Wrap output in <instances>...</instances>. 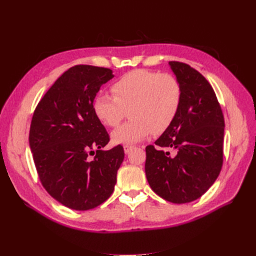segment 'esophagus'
Listing matches in <instances>:
<instances>
[{
  "mask_svg": "<svg viewBox=\"0 0 256 256\" xmlns=\"http://www.w3.org/2000/svg\"><path fill=\"white\" fill-rule=\"evenodd\" d=\"M123 148H124V153H125V154H128L132 150L133 146H131V145H124V146H123Z\"/></svg>",
  "mask_w": 256,
  "mask_h": 256,
  "instance_id": "obj_1",
  "label": "esophagus"
}]
</instances>
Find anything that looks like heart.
I'll use <instances>...</instances> for the list:
<instances>
[{
	"label": "heart",
	"instance_id": "b5f03b06",
	"mask_svg": "<svg viewBox=\"0 0 256 256\" xmlns=\"http://www.w3.org/2000/svg\"><path fill=\"white\" fill-rule=\"evenodd\" d=\"M114 96L98 94L92 108L99 121L116 126L128 106L131 121L111 133L116 144H134L153 132L160 134L170 128L182 104V90L172 74H160L148 69H136L122 76L112 86Z\"/></svg>",
	"mask_w": 256,
	"mask_h": 256
}]
</instances>
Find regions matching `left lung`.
<instances>
[{
    "label": "left lung",
    "instance_id": "left-lung-1",
    "mask_svg": "<svg viewBox=\"0 0 256 256\" xmlns=\"http://www.w3.org/2000/svg\"><path fill=\"white\" fill-rule=\"evenodd\" d=\"M182 90L177 116L146 146L145 174L152 190L170 202L187 204L200 198L218 178L224 162V118L214 89L187 64L170 62Z\"/></svg>",
    "mask_w": 256,
    "mask_h": 256
}]
</instances>
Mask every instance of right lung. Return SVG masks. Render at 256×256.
Returning <instances> with one entry per match:
<instances>
[{"instance_id":"obj_1","label":"right lung","mask_w":256,"mask_h":256,"mask_svg":"<svg viewBox=\"0 0 256 256\" xmlns=\"http://www.w3.org/2000/svg\"><path fill=\"white\" fill-rule=\"evenodd\" d=\"M113 77L108 68H69L42 96L32 118L28 140L38 176L47 192L70 209L96 208L116 184L124 150L121 145L103 150L110 138L92 108L101 86Z\"/></svg>"}]
</instances>
